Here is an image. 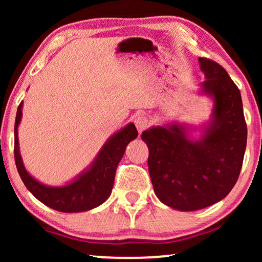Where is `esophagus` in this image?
I'll return each instance as SVG.
<instances>
[{
	"label": "esophagus",
	"mask_w": 262,
	"mask_h": 262,
	"mask_svg": "<svg viewBox=\"0 0 262 262\" xmlns=\"http://www.w3.org/2000/svg\"><path fill=\"white\" fill-rule=\"evenodd\" d=\"M150 123H151V121H150V119L146 116H138L135 120L136 127H137V130L139 132H143L145 128H148L150 126Z\"/></svg>",
	"instance_id": "34e87169"
}]
</instances>
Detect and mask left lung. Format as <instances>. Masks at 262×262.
I'll use <instances>...</instances> for the list:
<instances>
[{"label": "left lung", "instance_id": "1", "mask_svg": "<svg viewBox=\"0 0 262 262\" xmlns=\"http://www.w3.org/2000/svg\"><path fill=\"white\" fill-rule=\"evenodd\" d=\"M203 91L214 100L213 124L200 141L186 138L179 125L142 134L148 167L161 202L180 211L204 209L225 198L237 181L247 144L241 93L221 64L199 58Z\"/></svg>", "mask_w": 262, "mask_h": 262}]
</instances>
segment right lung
<instances>
[{
	"mask_svg": "<svg viewBox=\"0 0 262 262\" xmlns=\"http://www.w3.org/2000/svg\"><path fill=\"white\" fill-rule=\"evenodd\" d=\"M23 102L17 107L15 127H14V159L21 180L28 191L46 206L60 212H82L101 205L112 192L114 177L118 164L123 157L125 149L132 139L138 136L134 124L118 132L103 145L91 169L82 174L77 180L64 187H49L34 180L25 169L19 154L17 125L21 120Z\"/></svg>",
	"mask_w": 262,
	"mask_h": 262,
	"instance_id": "add662e5",
	"label": "right lung"
}]
</instances>
